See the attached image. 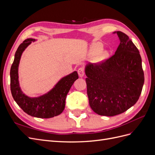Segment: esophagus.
Segmentation results:
<instances>
[{
	"label": "esophagus",
	"instance_id": "1",
	"mask_svg": "<svg viewBox=\"0 0 155 155\" xmlns=\"http://www.w3.org/2000/svg\"><path fill=\"white\" fill-rule=\"evenodd\" d=\"M78 72L79 77L82 78L84 76V74H85V69H84L83 67H80L78 69Z\"/></svg>",
	"mask_w": 155,
	"mask_h": 155
}]
</instances>
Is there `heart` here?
Wrapping results in <instances>:
<instances>
[{
  "mask_svg": "<svg viewBox=\"0 0 155 155\" xmlns=\"http://www.w3.org/2000/svg\"><path fill=\"white\" fill-rule=\"evenodd\" d=\"M102 48H103V45L100 43L94 44L91 48L90 54L91 55L97 54L102 49ZM108 56H109V52H108L107 50H104L97 54L96 60L97 61H102L107 59L108 58Z\"/></svg>",
  "mask_w": 155,
  "mask_h": 155,
  "instance_id": "1",
  "label": "heart"
}]
</instances>
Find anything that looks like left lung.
<instances>
[{"instance_id": "obj_1", "label": "left lung", "mask_w": 155, "mask_h": 155, "mask_svg": "<svg viewBox=\"0 0 155 155\" xmlns=\"http://www.w3.org/2000/svg\"><path fill=\"white\" fill-rule=\"evenodd\" d=\"M120 43L115 54L85 67L89 105L96 114L113 116L123 113L139 99L144 83L140 52L129 37L115 31Z\"/></svg>"}]
</instances>
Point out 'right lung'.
Returning <instances> with one entry per match:
<instances>
[{"label": "right lung", "mask_w": 155, "mask_h": 155, "mask_svg": "<svg viewBox=\"0 0 155 155\" xmlns=\"http://www.w3.org/2000/svg\"><path fill=\"white\" fill-rule=\"evenodd\" d=\"M34 39H27L18 46L10 70V88L12 96L23 111L39 118H50L60 114L64 109L65 100L74 81L78 79L76 71L61 79L55 87L45 94L37 97L26 96L18 82V68L21 55Z\"/></svg>", "instance_id": "add662e5"}]
</instances>
